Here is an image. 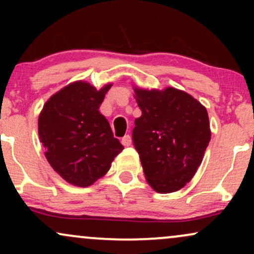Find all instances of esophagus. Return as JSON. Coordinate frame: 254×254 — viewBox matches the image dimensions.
I'll return each mask as SVG.
<instances>
[{"label":"esophagus","mask_w":254,"mask_h":254,"mask_svg":"<svg viewBox=\"0 0 254 254\" xmlns=\"http://www.w3.org/2000/svg\"><path fill=\"white\" fill-rule=\"evenodd\" d=\"M122 143H123L124 147H129V145H131V137L129 135H125L122 138Z\"/></svg>","instance_id":"34e87169"}]
</instances>
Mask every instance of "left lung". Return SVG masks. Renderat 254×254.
<instances>
[{
	"label": "left lung",
	"instance_id": "obj_1",
	"mask_svg": "<svg viewBox=\"0 0 254 254\" xmlns=\"http://www.w3.org/2000/svg\"><path fill=\"white\" fill-rule=\"evenodd\" d=\"M142 116L132 130L145 179L159 193L176 192L193 178L210 142L206 109L184 90L133 88Z\"/></svg>",
	"mask_w": 254,
	"mask_h": 254
}]
</instances>
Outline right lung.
Here are the masks:
<instances>
[{
  "instance_id": "add662e5",
  "label": "right lung",
  "mask_w": 254,
  "mask_h": 254,
  "mask_svg": "<svg viewBox=\"0 0 254 254\" xmlns=\"http://www.w3.org/2000/svg\"><path fill=\"white\" fill-rule=\"evenodd\" d=\"M111 86L107 83L98 90L88 82L75 81L55 93L38 118L46 160L71 185L87 188L94 184L124 149L99 112Z\"/></svg>"
}]
</instances>
